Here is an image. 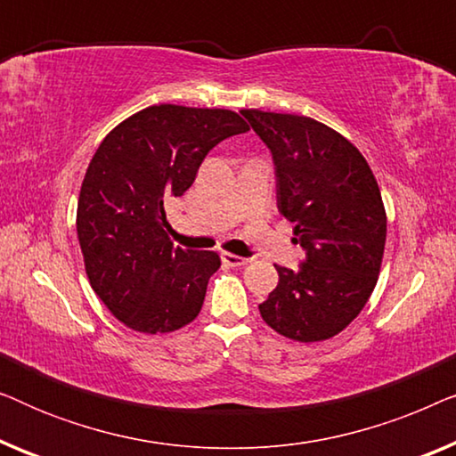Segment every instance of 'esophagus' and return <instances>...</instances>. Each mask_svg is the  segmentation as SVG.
<instances>
[{
  "instance_id": "obj_1",
  "label": "esophagus",
  "mask_w": 456,
  "mask_h": 456,
  "mask_svg": "<svg viewBox=\"0 0 456 456\" xmlns=\"http://www.w3.org/2000/svg\"><path fill=\"white\" fill-rule=\"evenodd\" d=\"M220 257H222V261H224V265H230V267H242V265L248 264V259L240 257V255L228 253V251H222Z\"/></svg>"
}]
</instances>
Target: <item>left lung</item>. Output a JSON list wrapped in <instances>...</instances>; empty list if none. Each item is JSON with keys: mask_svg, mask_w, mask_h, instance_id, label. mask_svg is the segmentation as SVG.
Returning <instances> with one entry per match:
<instances>
[{"mask_svg": "<svg viewBox=\"0 0 456 456\" xmlns=\"http://www.w3.org/2000/svg\"><path fill=\"white\" fill-rule=\"evenodd\" d=\"M270 147L278 209L305 248L298 270L276 265L278 286L259 305L264 322L297 342L342 332L376 289L386 209L370 164L351 141L307 116L242 110Z\"/></svg>", "mask_w": 456, "mask_h": 456, "instance_id": "left-lung-1", "label": "left lung"}]
</instances>
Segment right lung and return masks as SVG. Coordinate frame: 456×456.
Here are the masks:
<instances>
[{
  "mask_svg": "<svg viewBox=\"0 0 456 456\" xmlns=\"http://www.w3.org/2000/svg\"><path fill=\"white\" fill-rule=\"evenodd\" d=\"M247 130L236 111L161 103L102 141L80 186L77 232L91 289L124 326L166 334L199 315L220 255L174 247L166 203L191 189L217 142Z\"/></svg>",
  "mask_w": 456,
  "mask_h": 456,
  "instance_id": "add662e5",
  "label": "right lung"
}]
</instances>
